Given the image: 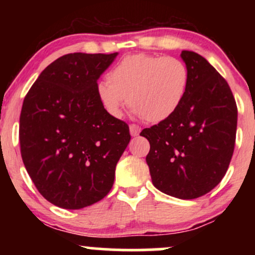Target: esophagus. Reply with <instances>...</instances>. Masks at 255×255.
Masks as SVG:
<instances>
[{"instance_id": "34e87169", "label": "esophagus", "mask_w": 255, "mask_h": 255, "mask_svg": "<svg viewBox=\"0 0 255 255\" xmlns=\"http://www.w3.org/2000/svg\"><path fill=\"white\" fill-rule=\"evenodd\" d=\"M129 130H130L131 136H137V135H139L140 130H141V128H140L139 126L135 125V124H131L129 126Z\"/></svg>"}]
</instances>
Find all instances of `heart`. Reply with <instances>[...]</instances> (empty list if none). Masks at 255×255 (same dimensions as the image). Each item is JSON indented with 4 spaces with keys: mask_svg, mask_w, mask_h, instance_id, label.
<instances>
[{
    "mask_svg": "<svg viewBox=\"0 0 255 255\" xmlns=\"http://www.w3.org/2000/svg\"><path fill=\"white\" fill-rule=\"evenodd\" d=\"M189 72L180 58L134 54L122 58L97 86L99 102L110 115L120 118L129 104L140 118L162 122L176 113L186 97Z\"/></svg>",
    "mask_w": 255,
    "mask_h": 255,
    "instance_id": "obj_1",
    "label": "heart"
}]
</instances>
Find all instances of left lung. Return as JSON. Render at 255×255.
I'll return each mask as SVG.
<instances>
[{
    "label": "left lung",
    "mask_w": 255,
    "mask_h": 255,
    "mask_svg": "<svg viewBox=\"0 0 255 255\" xmlns=\"http://www.w3.org/2000/svg\"><path fill=\"white\" fill-rule=\"evenodd\" d=\"M181 57L189 72L182 104L140 135L150 142L146 163L153 186L188 200L211 192L224 177L235 148L238 107L227 80L203 56L183 50Z\"/></svg>",
    "instance_id": "obj_1"
}]
</instances>
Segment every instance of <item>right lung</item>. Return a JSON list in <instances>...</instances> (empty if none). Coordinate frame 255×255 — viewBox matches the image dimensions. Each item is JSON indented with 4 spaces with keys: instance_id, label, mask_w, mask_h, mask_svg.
<instances>
[{
    "instance_id": "right-lung-1",
    "label": "right lung",
    "mask_w": 255,
    "mask_h": 255,
    "mask_svg": "<svg viewBox=\"0 0 255 255\" xmlns=\"http://www.w3.org/2000/svg\"><path fill=\"white\" fill-rule=\"evenodd\" d=\"M118 52H74L40 73L20 114V152L38 192L79 210L102 200L129 144V127L99 102L97 80Z\"/></svg>"
}]
</instances>
